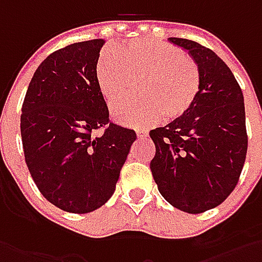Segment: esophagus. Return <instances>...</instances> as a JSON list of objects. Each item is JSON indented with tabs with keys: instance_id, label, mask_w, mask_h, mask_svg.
<instances>
[{
	"instance_id": "obj_1",
	"label": "esophagus",
	"mask_w": 262,
	"mask_h": 262,
	"mask_svg": "<svg viewBox=\"0 0 262 262\" xmlns=\"http://www.w3.org/2000/svg\"><path fill=\"white\" fill-rule=\"evenodd\" d=\"M137 136H138V137H147V136H148V133H147V129H138V131H137Z\"/></svg>"
}]
</instances>
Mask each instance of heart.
I'll use <instances>...</instances> for the list:
<instances>
[{"label": "heart", "instance_id": "b5f03b06", "mask_svg": "<svg viewBox=\"0 0 262 262\" xmlns=\"http://www.w3.org/2000/svg\"><path fill=\"white\" fill-rule=\"evenodd\" d=\"M96 84L112 105L131 92L133 77L146 76L141 100L114 107V118L129 126H144L162 116L178 119L195 103L201 74L196 62L176 46L156 39H133L100 52L96 62Z\"/></svg>", "mask_w": 262, "mask_h": 262}]
</instances>
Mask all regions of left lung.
I'll use <instances>...</instances> for the list:
<instances>
[{
	"instance_id": "1",
	"label": "left lung",
	"mask_w": 262,
	"mask_h": 262,
	"mask_svg": "<svg viewBox=\"0 0 262 262\" xmlns=\"http://www.w3.org/2000/svg\"><path fill=\"white\" fill-rule=\"evenodd\" d=\"M169 40L192 56L201 86L185 115L150 131L156 146L150 169L169 204L198 214L222 204L239 181L248 150L244 95L211 49L181 37Z\"/></svg>"
}]
</instances>
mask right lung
Listing matches in <instances>:
<instances>
[{
  "label": "right lung",
  "mask_w": 262,
  "mask_h": 262,
  "mask_svg": "<svg viewBox=\"0 0 262 262\" xmlns=\"http://www.w3.org/2000/svg\"><path fill=\"white\" fill-rule=\"evenodd\" d=\"M103 39L77 42L46 56L30 80L20 131L26 165L40 194L58 208L84 214L112 196L134 129L109 121L96 84ZM105 127L102 136L96 129Z\"/></svg>",
  "instance_id": "obj_1"
}]
</instances>
